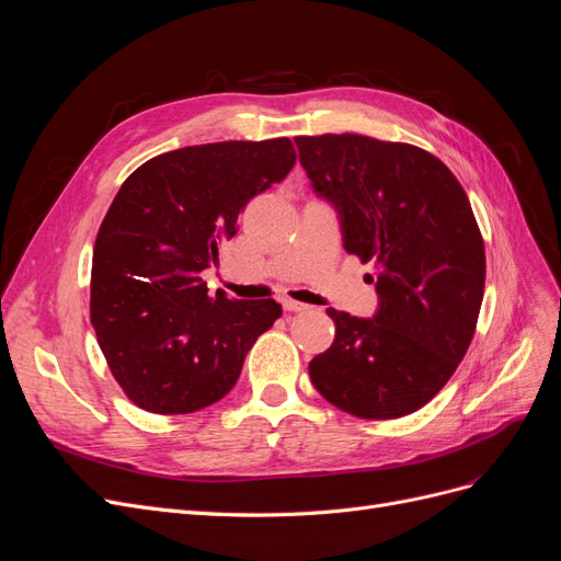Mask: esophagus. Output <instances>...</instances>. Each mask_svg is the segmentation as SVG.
<instances>
[{
    "instance_id": "1",
    "label": "esophagus",
    "mask_w": 561,
    "mask_h": 561,
    "mask_svg": "<svg viewBox=\"0 0 561 561\" xmlns=\"http://www.w3.org/2000/svg\"><path fill=\"white\" fill-rule=\"evenodd\" d=\"M283 307H285V311H293V313H301V311H309L311 307L309 304H304V301H297V299H283Z\"/></svg>"
}]
</instances>
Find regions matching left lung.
<instances>
[{
	"label": "left lung",
	"mask_w": 561,
	"mask_h": 561,
	"mask_svg": "<svg viewBox=\"0 0 561 561\" xmlns=\"http://www.w3.org/2000/svg\"><path fill=\"white\" fill-rule=\"evenodd\" d=\"M313 194L336 210L346 252L375 260L371 318L328 309L332 346L318 393L360 419L407 416L437 396L470 346L484 295V243L470 201L428 151L367 135L295 138Z\"/></svg>",
	"instance_id": "left-lung-1"
}]
</instances>
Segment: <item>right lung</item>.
<instances>
[{
    "mask_svg": "<svg viewBox=\"0 0 561 561\" xmlns=\"http://www.w3.org/2000/svg\"><path fill=\"white\" fill-rule=\"evenodd\" d=\"M287 138L165 151L122 184L100 225L91 322L114 379L147 412L190 414L222 400L283 309L208 295L201 274L239 231L245 203L295 165Z\"/></svg>",
    "mask_w": 561,
    "mask_h": 561,
    "instance_id": "right-lung-1",
    "label": "right lung"
}]
</instances>
